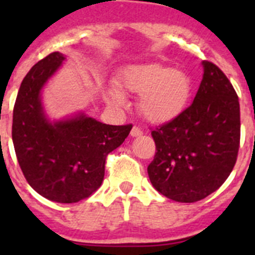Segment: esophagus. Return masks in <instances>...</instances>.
<instances>
[{
	"label": "esophagus",
	"instance_id": "esophagus-1",
	"mask_svg": "<svg viewBox=\"0 0 255 255\" xmlns=\"http://www.w3.org/2000/svg\"><path fill=\"white\" fill-rule=\"evenodd\" d=\"M130 135H131L132 138H135V136H141V135H143V130L139 129L138 126H132L131 131H130Z\"/></svg>",
	"mask_w": 255,
	"mask_h": 255
}]
</instances>
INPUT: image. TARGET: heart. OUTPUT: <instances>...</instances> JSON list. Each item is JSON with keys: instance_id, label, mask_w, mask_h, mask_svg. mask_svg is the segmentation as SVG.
I'll list each match as a JSON object with an SVG mask.
<instances>
[{"instance_id": "b5f03b06", "label": "heart", "mask_w": 255, "mask_h": 255, "mask_svg": "<svg viewBox=\"0 0 255 255\" xmlns=\"http://www.w3.org/2000/svg\"><path fill=\"white\" fill-rule=\"evenodd\" d=\"M120 88L140 96L139 111L150 123H166L185 108L190 98L193 83L185 71L167 65H130L120 75ZM105 98L110 105L123 106L124 94L116 87H108Z\"/></svg>"}]
</instances>
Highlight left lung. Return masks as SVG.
<instances>
[{
    "label": "left lung",
    "instance_id": "8db88e82",
    "mask_svg": "<svg viewBox=\"0 0 255 255\" xmlns=\"http://www.w3.org/2000/svg\"><path fill=\"white\" fill-rule=\"evenodd\" d=\"M194 101L170 123L152 131V185L164 197L194 203L217 190L233 171L240 143L239 98L222 71L202 62Z\"/></svg>",
    "mask_w": 255,
    "mask_h": 255
}]
</instances>
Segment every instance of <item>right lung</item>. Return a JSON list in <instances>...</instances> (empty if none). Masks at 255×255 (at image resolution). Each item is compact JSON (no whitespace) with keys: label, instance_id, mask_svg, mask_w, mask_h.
I'll list each match as a JSON object with an SVG mask.
<instances>
[{"label":"right lung","instance_id":"add662e5","mask_svg":"<svg viewBox=\"0 0 255 255\" xmlns=\"http://www.w3.org/2000/svg\"><path fill=\"white\" fill-rule=\"evenodd\" d=\"M65 61L64 53L53 52L26 74L13 107L12 143L38 194L56 203H76L100 188L106 155L120 147L132 126L107 125L84 112L52 120L42 92Z\"/></svg>","mask_w":255,"mask_h":255}]
</instances>
